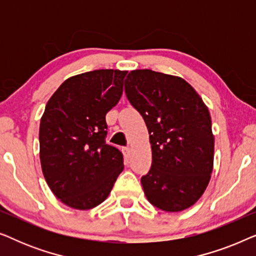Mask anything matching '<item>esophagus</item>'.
Segmentation results:
<instances>
[{"label": "esophagus", "instance_id": "34e87169", "mask_svg": "<svg viewBox=\"0 0 256 256\" xmlns=\"http://www.w3.org/2000/svg\"><path fill=\"white\" fill-rule=\"evenodd\" d=\"M124 154L126 160H128L129 158V155H130V148H129V146H124Z\"/></svg>", "mask_w": 256, "mask_h": 256}]
</instances>
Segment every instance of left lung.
Masks as SVG:
<instances>
[{
  "label": "left lung",
  "instance_id": "left-lung-1",
  "mask_svg": "<svg viewBox=\"0 0 256 256\" xmlns=\"http://www.w3.org/2000/svg\"><path fill=\"white\" fill-rule=\"evenodd\" d=\"M124 92L149 132L152 162L141 178L146 199L166 212L190 208L204 194L213 170L208 107L184 79L152 70L129 73Z\"/></svg>",
  "mask_w": 256,
  "mask_h": 256
}]
</instances>
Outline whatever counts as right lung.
I'll list each match as a JSON object with an SVG mask.
<instances>
[{
	"mask_svg": "<svg viewBox=\"0 0 256 256\" xmlns=\"http://www.w3.org/2000/svg\"><path fill=\"white\" fill-rule=\"evenodd\" d=\"M126 74L96 70L71 76L48 101L40 124L42 170L70 208L101 204L124 170L122 152L106 143V114L120 100Z\"/></svg>",
	"mask_w": 256,
	"mask_h": 256,
	"instance_id": "1",
	"label": "right lung"
}]
</instances>
